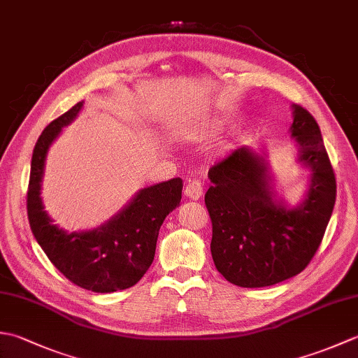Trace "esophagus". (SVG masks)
Wrapping results in <instances>:
<instances>
[{
  "instance_id": "esophagus-1",
  "label": "esophagus",
  "mask_w": 358,
  "mask_h": 358,
  "mask_svg": "<svg viewBox=\"0 0 358 358\" xmlns=\"http://www.w3.org/2000/svg\"><path fill=\"white\" fill-rule=\"evenodd\" d=\"M185 195L191 200H199L200 196L203 195V185L200 183L199 180L189 181V183L185 187Z\"/></svg>"
}]
</instances>
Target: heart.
I'll return each mask as SVG.
<instances>
[{
  "instance_id": "obj_1",
  "label": "heart",
  "mask_w": 358,
  "mask_h": 358,
  "mask_svg": "<svg viewBox=\"0 0 358 358\" xmlns=\"http://www.w3.org/2000/svg\"><path fill=\"white\" fill-rule=\"evenodd\" d=\"M218 131H220V124L217 121H204L203 124L199 126L196 131L191 134V136L196 140H203V138H209V136H214Z\"/></svg>"
}]
</instances>
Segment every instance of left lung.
Returning a JSON list of instances; mask_svg holds the SVG:
<instances>
[{
    "mask_svg": "<svg viewBox=\"0 0 358 358\" xmlns=\"http://www.w3.org/2000/svg\"><path fill=\"white\" fill-rule=\"evenodd\" d=\"M291 135L310 169L306 199L289 209L275 199L266 158L240 148L209 169L204 203L212 222L210 252L232 285L263 287L300 273L323 240L336 204V175L315 118L292 106Z\"/></svg>",
    "mask_w": 358,
    "mask_h": 358,
    "instance_id": "8db88e82",
    "label": "left lung"
}]
</instances>
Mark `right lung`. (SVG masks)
<instances>
[{
	"label": "right lung",
	"mask_w": 358,
	"mask_h": 358,
	"mask_svg": "<svg viewBox=\"0 0 358 358\" xmlns=\"http://www.w3.org/2000/svg\"><path fill=\"white\" fill-rule=\"evenodd\" d=\"M83 101L53 120L38 138L27 189V217L34 237L52 264L83 289L108 294L138 283L154 262L159 227L178 206L183 180L144 187L127 206L94 231L72 232L52 223L41 201L45 155L62 129L78 115Z\"/></svg>",
	"instance_id": "right-lung-1"
}]
</instances>
